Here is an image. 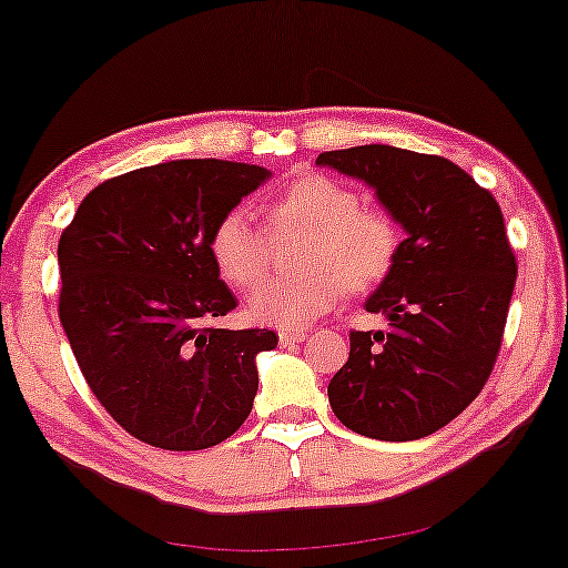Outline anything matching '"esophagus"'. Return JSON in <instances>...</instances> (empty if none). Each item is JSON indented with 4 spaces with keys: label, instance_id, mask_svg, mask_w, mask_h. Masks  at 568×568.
Wrapping results in <instances>:
<instances>
[{
    "label": "esophagus",
    "instance_id": "obj_1",
    "mask_svg": "<svg viewBox=\"0 0 568 568\" xmlns=\"http://www.w3.org/2000/svg\"><path fill=\"white\" fill-rule=\"evenodd\" d=\"M277 338H280V344H283V346L302 344V341L306 338V331H280Z\"/></svg>",
    "mask_w": 568,
    "mask_h": 568
}]
</instances>
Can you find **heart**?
<instances>
[{
	"label": "heart",
	"mask_w": 568,
	"mask_h": 568,
	"mask_svg": "<svg viewBox=\"0 0 568 568\" xmlns=\"http://www.w3.org/2000/svg\"><path fill=\"white\" fill-rule=\"evenodd\" d=\"M272 241L306 235L298 248V275L266 280L248 296L256 323L298 331L331 312L346 293L384 283L399 256L396 219L378 206H359V193L325 174H304L262 206ZM209 251L232 288H254L270 270L272 243L243 211L216 222Z\"/></svg>",
	"instance_id": "heart-1"
}]
</instances>
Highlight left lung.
<instances>
[{"instance_id": "1", "label": "left lung", "mask_w": 568, "mask_h": 568, "mask_svg": "<svg viewBox=\"0 0 568 568\" xmlns=\"http://www.w3.org/2000/svg\"><path fill=\"white\" fill-rule=\"evenodd\" d=\"M317 166L375 190L407 237L365 302L388 331H352L327 384L346 428L381 442L439 432L487 384L508 320L516 256L489 190L442 155L392 145L327 150Z\"/></svg>"}]
</instances>
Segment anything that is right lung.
<instances>
[{
  "label": "right lung",
  "mask_w": 568,
  "mask_h": 568,
  "mask_svg": "<svg viewBox=\"0 0 568 568\" xmlns=\"http://www.w3.org/2000/svg\"><path fill=\"white\" fill-rule=\"evenodd\" d=\"M270 176L216 159L134 169L98 184L60 235L68 344L100 405L140 442L214 447L254 407L256 354L277 336L209 325L235 310L209 237Z\"/></svg>",
  "instance_id": "obj_1"
}]
</instances>
